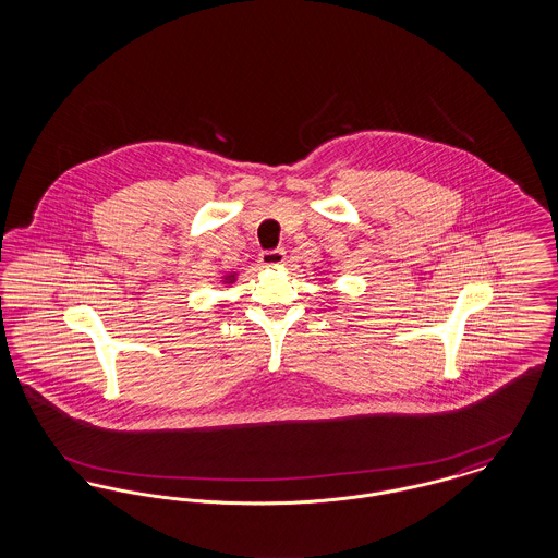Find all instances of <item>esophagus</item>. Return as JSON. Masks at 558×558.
I'll return each instance as SVG.
<instances>
[{"label": "esophagus", "mask_w": 558, "mask_h": 558, "mask_svg": "<svg viewBox=\"0 0 558 558\" xmlns=\"http://www.w3.org/2000/svg\"><path fill=\"white\" fill-rule=\"evenodd\" d=\"M259 262H262V266L266 267L282 266V264L287 262V251H282V248L264 251V253L259 255Z\"/></svg>", "instance_id": "1"}]
</instances>
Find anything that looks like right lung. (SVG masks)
Listing matches in <instances>:
<instances>
[{
    "label": "right lung",
    "instance_id": "obj_1",
    "mask_svg": "<svg viewBox=\"0 0 558 558\" xmlns=\"http://www.w3.org/2000/svg\"><path fill=\"white\" fill-rule=\"evenodd\" d=\"M226 280H228V282H232V280H234V276H228V278H226Z\"/></svg>",
    "mask_w": 558,
    "mask_h": 558
}]
</instances>
